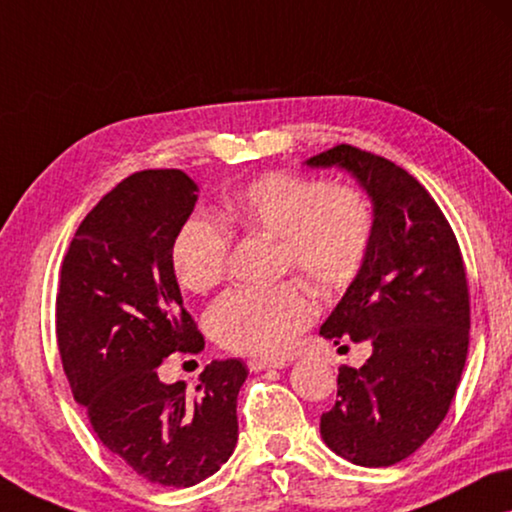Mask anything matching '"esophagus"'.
I'll use <instances>...</instances> for the list:
<instances>
[{
	"label": "esophagus",
	"instance_id": "obj_1",
	"mask_svg": "<svg viewBox=\"0 0 512 512\" xmlns=\"http://www.w3.org/2000/svg\"><path fill=\"white\" fill-rule=\"evenodd\" d=\"M247 366H249V371L258 373V371H265V368H283V366H288V361H283V359H249Z\"/></svg>",
	"mask_w": 512,
	"mask_h": 512
}]
</instances>
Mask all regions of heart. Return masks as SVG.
<instances>
[{
  "label": "heart",
  "mask_w": 512,
  "mask_h": 512,
  "mask_svg": "<svg viewBox=\"0 0 512 512\" xmlns=\"http://www.w3.org/2000/svg\"><path fill=\"white\" fill-rule=\"evenodd\" d=\"M222 217L247 233L279 240L283 274H300L322 293L345 290L364 270L371 254L377 215L361 187L348 183L267 171L231 196ZM233 235L212 217L192 215L171 245V265L180 286L206 293L224 279ZM316 316L302 281L274 288H238L210 309V327L226 350L254 357H279Z\"/></svg>",
  "instance_id": "1"
}]
</instances>
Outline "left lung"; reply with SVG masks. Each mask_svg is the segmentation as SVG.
Here are the masks:
<instances>
[{
    "mask_svg": "<svg viewBox=\"0 0 512 512\" xmlns=\"http://www.w3.org/2000/svg\"><path fill=\"white\" fill-rule=\"evenodd\" d=\"M306 164L352 171L377 215L364 270L320 327L334 343L371 341L373 355L338 368L322 439L355 465H396L439 428L458 389L471 327L465 261L437 201L387 157L341 144Z\"/></svg>",
    "mask_w": 512,
    "mask_h": 512,
    "instance_id": "8db88e82",
    "label": "left lung"
}]
</instances>
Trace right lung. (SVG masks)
I'll use <instances>...</instances> for the list:
<instances>
[{
    "label": "right lung",
    "instance_id": "right-lung-1",
    "mask_svg": "<svg viewBox=\"0 0 512 512\" xmlns=\"http://www.w3.org/2000/svg\"><path fill=\"white\" fill-rule=\"evenodd\" d=\"M194 203V180L180 169L135 171L77 226L57 288V345L73 398L100 442L162 487L201 483L231 458L247 380L240 359L210 361L194 389L157 377L171 352L203 350L171 265Z\"/></svg>",
    "mask_w": 512,
    "mask_h": 512
}]
</instances>
